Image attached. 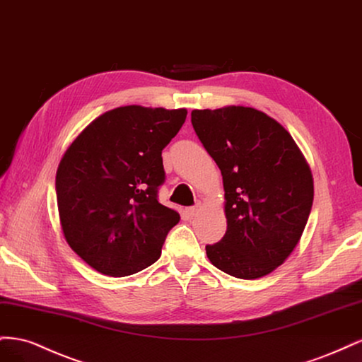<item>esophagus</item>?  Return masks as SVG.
Returning <instances> with one entry per match:
<instances>
[{"label": "esophagus", "mask_w": 362, "mask_h": 362, "mask_svg": "<svg viewBox=\"0 0 362 362\" xmlns=\"http://www.w3.org/2000/svg\"><path fill=\"white\" fill-rule=\"evenodd\" d=\"M201 210V202H198L194 206H190V208H187V213H189V216H194L196 213H198Z\"/></svg>", "instance_id": "obj_1"}]
</instances>
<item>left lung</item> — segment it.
<instances>
[{
    "label": "left lung",
    "mask_w": 362,
    "mask_h": 362,
    "mask_svg": "<svg viewBox=\"0 0 362 362\" xmlns=\"http://www.w3.org/2000/svg\"><path fill=\"white\" fill-rule=\"evenodd\" d=\"M192 125L222 172L226 233L211 264L240 279L269 275L303 234L313 206L310 164L288 131L257 108L193 110Z\"/></svg>",
    "instance_id": "8db88e82"
}]
</instances>
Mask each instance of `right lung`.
<instances>
[{"mask_svg": "<svg viewBox=\"0 0 362 362\" xmlns=\"http://www.w3.org/2000/svg\"><path fill=\"white\" fill-rule=\"evenodd\" d=\"M187 110L125 105L87 125L64 151L56 175L63 235L103 275L122 278L160 258L180 214L157 201L161 151Z\"/></svg>", "mask_w": 362, "mask_h": 362, "instance_id": "obj_1", "label": "right lung"}]
</instances>
